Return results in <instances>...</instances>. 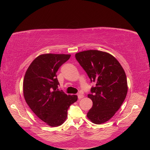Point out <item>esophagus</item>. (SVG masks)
Returning <instances> with one entry per match:
<instances>
[{
  "label": "esophagus",
  "instance_id": "obj_1",
  "mask_svg": "<svg viewBox=\"0 0 150 150\" xmlns=\"http://www.w3.org/2000/svg\"><path fill=\"white\" fill-rule=\"evenodd\" d=\"M77 97H78V98H79V99H81L82 98L84 97V95H82V93H78L77 94Z\"/></svg>",
  "mask_w": 150,
  "mask_h": 150
}]
</instances>
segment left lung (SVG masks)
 <instances>
[{"instance_id": "left-lung-1", "label": "left lung", "mask_w": 150, "mask_h": 150, "mask_svg": "<svg viewBox=\"0 0 150 150\" xmlns=\"http://www.w3.org/2000/svg\"><path fill=\"white\" fill-rule=\"evenodd\" d=\"M75 58L86 72L92 86L88 97L93 102L87 117L100 124L109 120L119 110L128 92L127 79L119 61L110 54L98 50L76 53Z\"/></svg>"}]
</instances>
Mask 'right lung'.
<instances>
[{"instance_id":"obj_1","label":"right lung","mask_w":150,"mask_h":150,"mask_svg":"<svg viewBox=\"0 0 150 150\" xmlns=\"http://www.w3.org/2000/svg\"><path fill=\"white\" fill-rule=\"evenodd\" d=\"M70 55L44 54L31 62L23 82L25 100L33 112L47 125L59 126L68 116L69 106L77 95H67L59 90L57 72Z\"/></svg>"}]
</instances>
